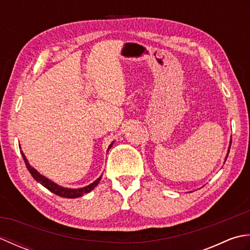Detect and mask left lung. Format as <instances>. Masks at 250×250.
I'll return each mask as SVG.
<instances>
[{"label":"left lung","mask_w":250,"mask_h":250,"mask_svg":"<svg viewBox=\"0 0 250 250\" xmlns=\"http://www.w3.org/2000/svg\"><path fill=\"white\" fill-rule=\"evenodd\" d=\"M232 142V141H231ZM231 142H230V146H229V150H228V153H227V158H228V155H229V151H230V147H231ZM227 160V159H226Z\"/></svg>","instance_id":"obj_1"}]
</instances>
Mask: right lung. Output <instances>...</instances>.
<instances>
[{"label":"right lung","instance_id":"1","mask_svg":"<svg viewBox=\"0 0 250 250\" xmlns=\"http://www.w3.org/2000/svg\"><path fill=\"white\" fill-rule=\"evenodd\" d=\"M111 146H113V143H111V144L108 146V149H110ZM108 149H107V151H108ZM21 155H22V158L24 160L26 168H28V171L31 173L32 177H33L37 183L43 185L45 188H47L49 191H51L52 193H55V194L59 195V196H62V198L75 199V198H79V196H83V194L90 192V191H91L94 187H97L98 184L100 183L101 177H102V176H100L97 180H95V182H93L92 184H90L89 186H86V187H83V188H79V189L64 188V187H61V186H59V185H57L54 182H51L50 179L46 178L45 176H43V175H41L39 172L36 171L35 168H33L30 166V163L28 162V160H26V158H25L24 153L22 151H21Z\"/></svg>","mask_w":250,"mask_h":250}]
</instances>
